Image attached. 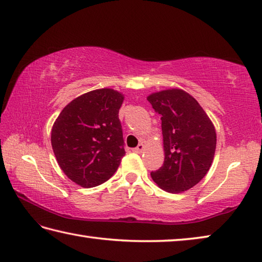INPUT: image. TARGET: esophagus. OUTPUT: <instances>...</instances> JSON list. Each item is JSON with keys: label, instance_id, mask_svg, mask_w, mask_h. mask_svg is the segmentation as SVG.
<instances>
[{"label": "esophagus", "instance_id": "1", "mask_svg": "<svg viewBox=\"0 0 262 262\" xmlns=\"http://www.w3.org/2000/svg\"><path fill=\"white\" fill-rule=\"evenodd\" d=\"M143 150H144V145H143L142 143H141V144H138L135 148H133V152H135V153H141Z\"/></svg>", "mask_w": 262, "mask_h": 262}]
</instances>
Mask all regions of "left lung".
<instances>
[{
  "mask_svg": "<svg viewBox=\"0 0 262 262\" xmlns=\"http://www.w3.org/2000/svg\"><path fill=\"white\" fill-rule=\"evenodd\" d=\"M161 116L165 161L151 177L170 193L187 191L207 175L216 150V130L211 120L186 92L178 89L147 96Z\"/></svg>",
  "mask_w": 262,
  "mask_h": 262,
  "instance_id": "1",
  "label": "left lung"
}]
</instances>
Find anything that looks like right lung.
<instances>
[{
    "instance_id": "1",
    "label": "right lung",
    "mask_w": 262,
    "mask_h": 262,
    "mask_svg": "<svg viewBox=\"0 0 262 262\" xmlns=\"http://www.w3.org/2000/svg\"><path fill=\"white\" fill-rule=\"evenodd\" d=\"M122 94L110 89L73 100L55 120L51 143L60 168L81 187L101 185L114 176L125 156L119 120Z\"/></svg>"
}]
</instances>
